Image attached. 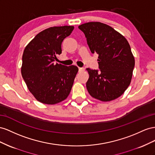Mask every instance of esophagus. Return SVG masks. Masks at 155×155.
<instances>
[{"label":"esophagus","instance_id":"esophagus-1","mask_svg":"<svg viewBox=\"0 0 155 155\" xmlns=\"http://www.w3.org/2000/svg\"><path fill=\"white\" fill-rule=\"evenodd\" d=\"M78 70H79V71H84L85 70V69L84 68H78Z\"/></svg>","mask_w":155,"mask_h":155}]
</instances>
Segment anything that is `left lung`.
Here are the masks:
<instances>
[{
    "label": "left lung",
    "instance_id": "1",
    "mask_svg": "<svg viewBox=\"0 0 155 155\" xmlns=\"http://www.w3.org/2000/svg\"><path fill=\"white\" fill-rule=\"evenodd\" d=\"M85 34L91 53L99 54L100 71L87 68V91L104 102L120 97L130 85L135 60L126 38L111 26L90 22L78 26Z\"/></svg>",
    "mask_w": 155,
    "mask_h": 155
}]
</instances>
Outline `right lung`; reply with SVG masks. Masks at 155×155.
<instances>
[{
	"mask_svg": "<svg viewBox=\"0 0 155 155\" xmlns=\"http://www.w3.org/2000/svg\"><path fill=\"white\" fill-rule=\"evenodd\" d=\"M73 29V26L47 28L38 34L25 48L22 77L31 94L43 104L60 103L71 90L78 68L55 64L54 61L61 53V43Z\"/></svg>",
	"mask_w": 155,
	"mask_h": 155,
	"instance_id": "add662e5",
	"label": "right lung"
}]
</instances>
